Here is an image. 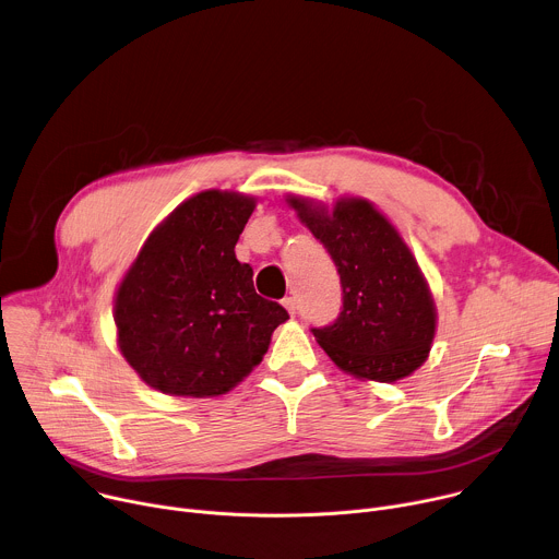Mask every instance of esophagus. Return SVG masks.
<instances>
[{
	"label": "esophagus",
	"instance_id": "esophagus-1",
	"mask_svg": "<svg viewBox=\"0 0 559 559\" xmlns=\"http://www.w3.org/2000/svg\"><path fill=\"white\" fill-rule=\"evenodd\" d=\"M283 305H285V309H287L292 316L296 313V300H294L292 296H289V298H285V300H283Z\"/></svg>",
	"mask_w": 559,
	"mask_h": 559
}]
</instances>
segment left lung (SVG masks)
I'll use <instances>...</instances> for the list:
<instances>
[{"instance_id":"left-lung-1","label":"left lung","mask_w":559,"mask_h":559,"mask_svg":"<svg viewBox=\"0 0 559 559\" xmlns=\"http://www.w3.org/2000/svg\"><path fill=\"white\" fill-rule=\"evenodd\" d=\"M285 201L341 274L343 311L334 325L311 330L318 345L338 369L362 380L412 376L429 358L438 311L401 231L362 197H341L332 210L294 194Z\"/></svg>"}]
</instances>
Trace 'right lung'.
I'll return each mask as SVG.
<instances>
[{
    "instance_id": "right-lung-1",
    "label": "right lung",
    "mask_w": 559,
    "mask_h": 559,
    "mask_svg": "<svg viewBox=\"0 0 559 559\" xmlns=\"http://www.w3.org/2000/svg\"><path fill=\"white\" fill-rule=\"evenodd\" d=\"M257 199L205 190L158 223L115 292L117 345L152 389L214 397L263 360L287 311L234 254Z\"/></svg>"
}]
</instances>
